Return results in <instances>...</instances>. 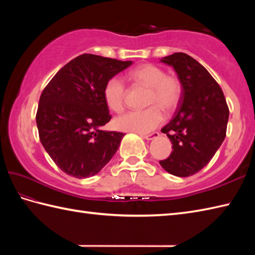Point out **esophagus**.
I'll return each instance as SVG.
<instances>
[{
    "label": "esophagus",
    "instance_id": "esophagus-1",
    "mask_svg": "<svg viewBox=\"0 0 255 255\" xmlns=\"http://www.w3.org/2000/svg\"><path fill=\"white\" fill-rule=\"evenodd\" d=\"M160 136V133L159 132H152V133H150V134H141V137L143 138V139H145V140H153V139H155V138H158Z\"/></svg>",
    "mask_w": 255,
    "mask_h": 255
}]
</instances>
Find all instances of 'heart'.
<instances>
[{"label":"heart","instance_id":"heart-1","mask_svg":"<svg viewBox=\"0 0 255 255\" xmlns=\"http://www.w3.org/2000/svg\"><path fill=\"white\" fill-rule=\"evenodd\" d=\"M129 77L133 82L149 88L147 105L150 107L144 111H131L124 114L116 118L115 126L123 131L148 133L163 122V113L161 110L166 113L176 110L181 102L182 85L177 78L165 74L163 69L150 63L131 70ZM103 94L112 111L121 113L124 110L126 89L118 78L107 81Z\"/></svg>","mask_w":255,"mask_h":255}]
</instances>
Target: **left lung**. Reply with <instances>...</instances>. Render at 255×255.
<instances>
[{"mask_svg":"<svg viewBox=\"0 0 255 255\" xmlns=\"http://www.w3.org/2000/svg\"><path fill=\"white\" fill-rule=\"evenodd\" d=\"M161 62L172 67L182 85V97L172 121L161 129L173 151L161 166L172 175L186 177L209 163L226 137L229 108L223 90L191 56L175 52Z\"/></svg>","mask_w":255,"mask_h":255,"instance_id":"left-lung-1","label":"left lung"}]
</instances>
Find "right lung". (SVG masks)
<instances>
[{
  "instance_id": "add662e5",
  "label": "right lung",
  "mask_w": 255,
  "mask_h": 255,
  "mask_svg": "<svg viewBox=\"0 0 255 255\" xmlns=\"http://www.w3.org/2000/svg\"><path fill=\"white\" fill-rule=\"evenodd\" d=\"M131 64L84 53L59 70L42 91L36 115L40 142L68 175L93 176L117 152L125 133L101 129L112 118L103 92L108 80Z\"/></svg>"
}]
</instances>
